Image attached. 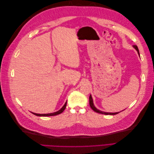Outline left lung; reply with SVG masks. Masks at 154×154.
Wrapping results in <instances>:
<instances>
[{
	"label": "left lung",
	"instance_id": "left-lung-1",
	"mask_svg": "<svg viewBox=\"0 0 154 154\" xmlns=\"http://www.w3.org/2000/svg\"><path fill=\"white\" fill-rule=\"evenodd\" d=\"M132 47L137 51V53H138L139 57H140V54H139V51L137 46V45H132ZM89 104H90V106L91 107V109L97 113H100V114H105V115H115V114H117L120 112H103V111H101L100 110H98L94 105V102H93V100H92L91 94L89 96ZM122 111H123V110H122Z\"/></svg>",
	"mask_w": 154,
	"mask_h": 154
}]
</instances>
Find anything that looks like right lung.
<instances>
[{"label":"right lung","mask_w":154,"mask_h":154,"mask_svg":"<svg viewBox=\"0 0 154 154\" xmlns=\"http://www.w3.org/2000/svg\"><path fill=\"white\" fill-rule=\"evenodd\" d=\"M67 105V101L65 103L64 105L62 107L61 109H60L59 110L57 111V112H54L53 113H48V114H36V113H34V112H31L32 114H33L37 116H44V117H46V116H56V115H58L61 114L62 112H63V110L66 109Z\"/></svg>","instance_id":"obj_1"}]
</instances>
